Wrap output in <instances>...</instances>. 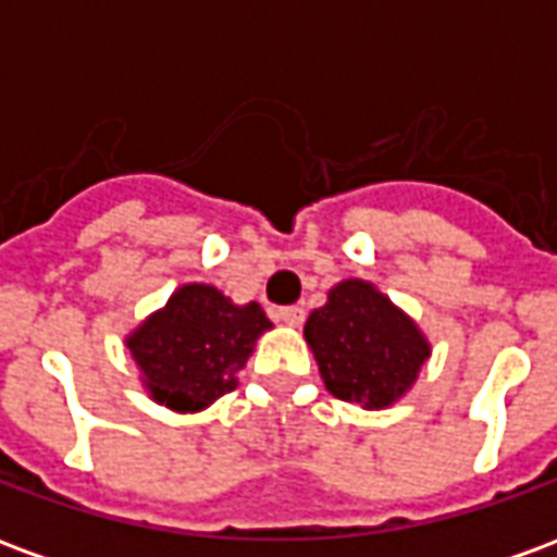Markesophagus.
I'll return each instance as SVG.
<instances>
[{"mask_svg": "<svg viewBox=\"0 0 557 557\" xmlns=\"http://www.w3.org/2000/svg\"><path fill=\"white\" fill-rule=\"evenodd\" d=\"M274 319L283 322V325L298 327L304 322V307H277V310H274Z\"/></svg>", "mask_w": 557, "mask_h": 557, "instance_id": "obj_1", "label": "esophagus"}]
</instances>
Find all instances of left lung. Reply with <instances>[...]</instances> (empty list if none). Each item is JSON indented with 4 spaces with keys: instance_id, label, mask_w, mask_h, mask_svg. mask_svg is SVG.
Here are the masks:
<instances>
[{
    "instance_id": "obj_1",
    "label": "left lung",
    "mask_w": 557,
    "mask_h": 557,
    "mask_svg": "<svg viewBox=\"0 0 557 557\" xmlns=\"http://www.w3.org/2000/svg\"><path fill=\"white\" fill-rule=\"evenodd\" d=\"M304 337L327 391L363 409L394 406L430 358L420 327L367 280H343L327 292Z\"/></svg>"
}]
</instances>
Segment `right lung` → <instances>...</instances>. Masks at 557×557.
Instances as JSON below:
<instances>
[{"label":"right lung","mask_w":557,"mask_h":557,"mask_svg":"<svg viewBox=\"0 0 557 557\" xmlns=\"http://www.w3.org/2000/svg\"><path fill=\"white\" fill-rule=\"evenodd\" d=\"M268 327L256 301L232 304L208 283H187L127 337V349L154 403L202 411L235 391L238 370Z\"/></svg>","instance_id":"right-lung-1"}]
</instances>
